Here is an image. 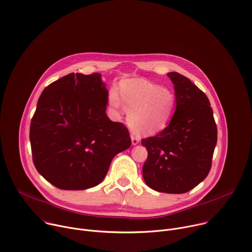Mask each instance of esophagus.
I'll return each mask as SVG.
<instances>
[{
  "mask_svg": "<svg viewBox=\"0 0 252 252\" xmlns=\"http://www.w3.org/2000/svg\"><path fill=\"white\" fill-rule=\"evenodd\" d=\"M139 142V137L138 136H135V135H131V143L133 146L137 145V143Z\"/></svg>",
  "mask_w": 252,
  "mask_h": 252,
  "instance_id": "1",
  "label": "esophagus"
}]
</instances>
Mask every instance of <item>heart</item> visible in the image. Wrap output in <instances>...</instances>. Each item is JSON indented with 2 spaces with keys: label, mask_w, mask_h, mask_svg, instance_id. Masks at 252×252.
<instances>
[{
  "label": "heart",
  "mask_w": 252,
  "mask_h": 252,
  "mask_svg": "<svg viewBox=\"0 0 252 252\" xmlns=\"http://www.w3.org/2000/svg\"><path fill=\"white\" fill-rule=\"evenodd\" d=\"M110 94V103L119 110L124 104L127 114V125L139 135L155 134L162 130L170 122L175 111L173 93L145 80H128Z\"/></svg>",
  "instance_id": "b5f03b06"
}]
</instances>
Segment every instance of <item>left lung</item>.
Returning a JSON list of instances; mask_svg holds the SVG:
<instances>
[{"instance_id": "left-lung-1", "label": "left lung", "mask_w": 252, "mask_h": 252, "mask_svg": "<svg viewBox=\"0 0 252 252\" xmlns=\"http://www.w3.org/2000/svg\"><path fill=\"white\" fill-rule=\"evenodd\" d=\"M167 76L174 85L175 112L163 130L141 139L148 150L142 175L157 191L185 193L207 176L218 127L206 94L181 74Z\"/></svg>"}]
</instances>
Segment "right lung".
Returning <instances> with one entry per match:
<instances>
[{"instance_id": "right-lung-1", "label": "right lung", "mask_w": 252, "mask_h": 252, "mask_svg": "<svg viewBox=\"0 0 252 252\" xmlns=\"http://www.w3.org/2000/svg\"><path fill=\"white\" fill-rule=\"evenodd\" d=\"M100 77L68 74L39 97L30 126L32 161L60 189L97 186L115 156L131 145L126 126L105 114L107 91Z\"/></svg>"}]
</instances>
